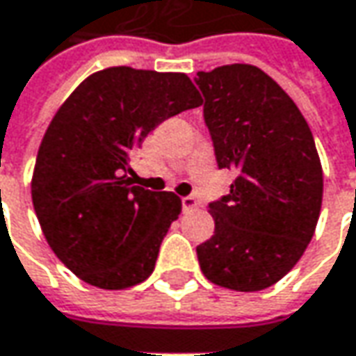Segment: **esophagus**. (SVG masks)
Returning a JSON list of instances; mask_svg holds the SVG:
<instances>
[{
    "instance_id": "34e87169",
    "label": "esophagus",
    "mask_w": 356,
    "mask_h": 356,
    "mask_svg": "<svg viewBox=\"0 0 356 356\" xmlns=\"http://www.w3.org/2000/svg\"><path fill=\"white\" fill-rule=\"evenodd\" d=\"M196 208H198V202H196L194 196H184V198H182V210H184V212H192V210H196Z\"/></svg>"
}]
</instances>
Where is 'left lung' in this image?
I'll return each mask as SVG.
<instances>
[{
  "label": "left lung",
  "instance_id": "8db88e82",
  "mask_svg": "<svg viewBox=\"0 0 356 356\" xmlns=\"http://www.w3.org/2000/svg\"><path fill=\"white\" fill-rule=\"evenodd\" d=\"M204 95L218 168H234L229 194L210 202L213 236L196 248L202 273L234 291H261L289 273L315 234L321 160L291 97L253 65L194 79Z\"/></svg>",
  "mask_w": 356,
  "mask_h": 356
}]
</instances>
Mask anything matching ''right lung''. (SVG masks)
Returning a JSON list of instances; mask_svg holds the SVG:
<instances>
[{"mask_svg":"<svg viewBox=\"0 0 356 356\" xmlns=\"http://www.w3.org/2000/svg\"><path fill=\"white\" fill-rule=\"evenodd\" d=\"M202 104L184 73L108 67L61 104L35 160L31 198L55 255L101 289L143 283L182 212L174 192H150L127 176L130 158L166 118Z\"/></svg>","mask_w":356,"mask_h":356,"instance_id":"add662e5","label":"right lung"}]
</instances>
